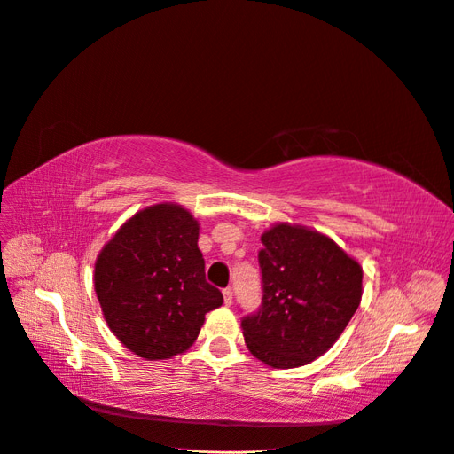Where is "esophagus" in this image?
Returning <instances> with one entry per match:
<instances>
[{"mask_svg": "<svg viewBox=\"0 0 454 454\" xmlns=\"http://www.w3.org/2000/svg\"><path fill=\"white\" fill-rule=\"evenodd\" d=\"M223 296H224V303L231 305V301H233V290L231 288H224L223 290Z\"/></svg>", "mask_w": 454, "mask_h": 454, "instance_id": "esophagus-1", "label": "esophagus"}]
</instances>
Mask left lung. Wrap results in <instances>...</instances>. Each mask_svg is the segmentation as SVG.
Instances as JSON below:
<instances>
[{"mask_svg": "<svg viewBox=\"0 0 454 454\" xmlns=\"http://www.w3.org/2000/svg\"><path fill=\"white\" fill-rule=\"evenodd\" d=\"M264 298L241 320L247 348L270 368L311 364L340 340L362 300V266L326 233L277 223L262 233Z\"/></svg>", "mask_w": 454, "mask_h": 454, "instance_id": "left-lung-1", "label": "left lung"}]
</instances>
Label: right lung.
Wrapping results in <instances>:
<instances>
[{
	"instance_id": "1",
	"label": "right lung",
	"mask_w": 454,
	"mask_h": 454,
	"mask_svg": "<svg viewBox=\"0 0 454 454\" xmlns=\"http://www.w3.org/2000/svg\"><path fill=\"white\" fill-rule=\"evenodd\" d=\"M200 223L179 203L131 215L101 248L94 288L109 330L145 360H166L192 347L206 313L223 305L206 281Z\"/></svg>"
}]
</instances>
